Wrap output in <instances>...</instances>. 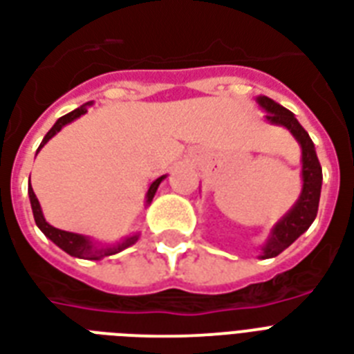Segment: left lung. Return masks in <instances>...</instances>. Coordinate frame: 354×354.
<instances>
[{
  "instance_id": "1",
  "label": "left lung",
  "mask_w": 354,
  "mask_h": 354,
  "mask_svg": "<svg viewBox=\"0 0 354 354\" xmlns=\"http://www.w3.org/2000/svg\"><path fill=\"white\" fill-rule=\"evenodd\" d=\"M257 101L264 111H268L266 120L277 125H284L294 134L303 149V192H301L299 201L295 203V207L288 214L273 227L270 240L262 248V259H273L284 249L290 248L312 225V221L316 220L323 175L322 164L317 160L316 149H314V142L305 129L301 127V123L295 120L294 114L266 95H260Z\"/></svg>"
}]
</instances>
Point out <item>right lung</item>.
Segmentation results:
<instances>
[{
    "instance_id": "add662e5",
    "label": "right lung",
    "mask_w": 354,
    "mask_h": 354,
    "mask_svg": "<svg viewBox=\"0 0 354 354\" xmlns=\"http://www.w3.org/2000/svg\"><path fill=\"white\" fill-rule=\"evenodd\" d=\"M88 105L90 103H84V105H81L79 109H75V111L68 112V114H64L62 118H59L53 127L49 129L48 134L44 136L40 147H44V144H46V142H48L51 136H55V134L59 133L60 129L64 127L66 123H70V122H73L75 118L83 116L84 112H86V106ZM40 147H38V151H40ZM162 179H164V175L151 183L149 190H147V203H151L153 196H155V192H157L158 185H160V180ZM29 199H31L32 216H35V221H37L38 229H40V231H42L44 234L49 238V240H51V242L57 243V245H59L62 251H66L68 254H72V257H77V259L100 260V259H103V257H109V254L120 253V251H123V249L129 248V245H133V243L138 240V234H134V236L125 238L123 242L116 243V245H112V248H101V249L95 248V245H92V242H90L88 238L81 236V234H75V232H68V231H60V229H55L53 225H49L48 221L44 220L42 208H40V203H38L37 196H35V192H32L31 183H29Z\"/></svg>"
}]
</instances>
